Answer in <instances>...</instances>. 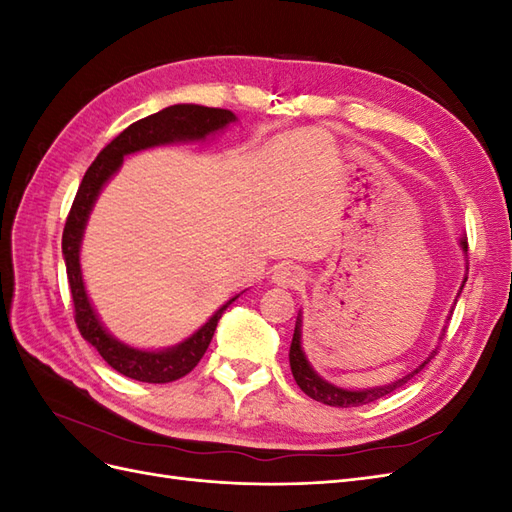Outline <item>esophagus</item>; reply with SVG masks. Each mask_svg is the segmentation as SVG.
Segmentation results:
<instances>
[{"label":"esophagus","mask_w":512,"mask_h":512,"mask_svg":"<svg viewBox=\"0 0 512 512\" xmlns=\"http://www.w3.org/2000/svg\"><path fill=\"white\" fill-rule=\"evenodd\" d=\"M273 284H277V286H282V288H297V286H301L303 284V273H301V269L299 267H294V265H280L277 267L275 271H273Z\"/></svg>","instance_id":"1"}]
</instances>
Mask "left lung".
<instances>
[{"mask_svg": "<svg viewBox=\"0 0 512 512\" xmlns=\"http://www.w3.org/2000/svg\"><path fill=\"white\" fill-rule=\"evenodd\" d=\"M461 247L463 252H468V241L461 239ZM466 269H468V262H466ZM468 282V275L463 277V284ZM463 284L459 288V292L463 290ZM442 339V337H440ZM433 354H436V350H433L427 359L418 365L414 371H410L408 376L399 378L391 384H384V386H376V389H363V391H348V389H342V386H335L331 382H327L324 378H320L314 367L309 365L307 356L301 348V314L297 318V324H294V335H292V344H290V369H292V376L294 380H297L299 389L307 395L312 397L316 401H320V404H327V406H335V408H354V406H365V404H371V401H376L384 395H389L393 391H397L399 386H404L410 378H414L418 371H421L431 359Z\"/></svg>", "mask_w": 512, "mask_h": 512, "instance_id": "obj_1", "label": "left lung"}]
</instances>
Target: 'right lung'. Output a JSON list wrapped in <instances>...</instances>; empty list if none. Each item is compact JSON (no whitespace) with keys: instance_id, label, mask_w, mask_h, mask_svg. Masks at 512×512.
Segmentation results:
<instances>
[{"instance_id":"right-lung-1","label":"right lung","mask_w":512,"mask_h":512,"mask_svg":"<svg viewBox=\"0 0 512 512\" xmlns=\"http://www.w3.org/2000/svg\"><path fill=\"white\" fill-rule=\"evenodd\" d=\"M232 121H237V117L235 113L226 111V108H209L198 104H175L164 108L160 113L138 119L98 153V158L87 168V173L79 185V192L74 196V203L64 226V237H61V252H64L66 260L76 327H79L81 335L100 352V356L108 365L132 380L164 384L190 374L207 352L215 327H218L226 307L235 301L239 294L226 301L194 335H190L185 342L173 348L138 350L119 342V339H115L104 329L96 309L91 307L83 282L81 241L89 213L94 209V203L98 194L102 192L104 183L111 179L123 164V156H130V153L158 145L205 141L207 136L224 130Z\"/></svg>"}]
</instances>
